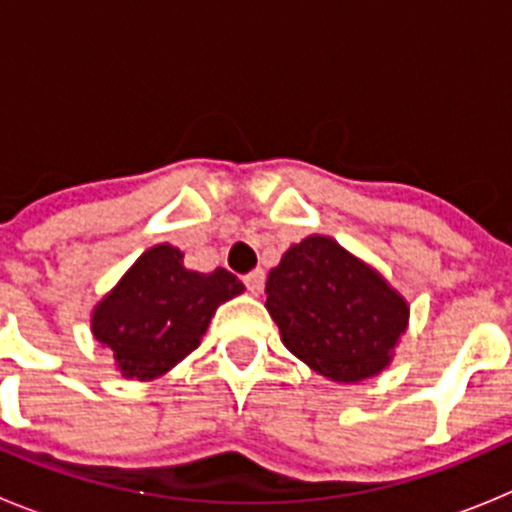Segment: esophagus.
I'll return each instance as SVG.
<instances>
[{
  "mask_svg": "<svg viewBox=\"0 0 512 512\" xmlns=\"http://www.w3.org/2000/svg\"><path fill=\"white\" fill-rule=\"evenodd\" d=\"M243 284H246V289H248V292H251V295L259 297L261 292H264L266 274L261 269H253L251 274H246V277H243Z\"/></svg>",
  "mask_w": 512,
  "mask_h": 512,
  "instance_id": "obj_1",
  "label": "esophagus"
}]
</instances>
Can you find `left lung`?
Returning a JSON list of instances; mask_svg holds the SVG:
<instances>
[{"label": "left lung", "mask_w": 512, "mask_h": 512, "mask_svg": "<svg viewBox=\"0 0 512 512\" xmlns=\"http://www.w3.org/2000/svg\"><path fill=\"white\" fill-rule=\"evenodd\" d=\"M266 310L297 359L343 384L390 366L410 318L405 297L328 235L295 243L269 271Z\"/></svg>", "instance_id": "obj_1"}]
</instances>
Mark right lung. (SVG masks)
Here are the masks:
<instances>
[{
  "mask_svg": "<svg viewBox=\"0 0 512 512\" xmlns=\"http://www.w3.org/2000/svg\"><path fill=\"white\" fill-rule=\"evenodd\" d=\"M241 292L230 271H189L179 248L158 243L94 307L92 333L115 354L122 377L148 382L192 354L217 307Z\"/></svg>",
  "mask_w": 512,
  "mask_h": 512,
  "instance_id": "add662e5",
  "label": "right lung"
}]
</instances>
